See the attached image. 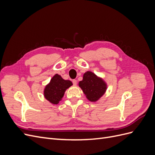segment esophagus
<instances>
[{"label": "esophagus", "instance_id": "1", "mask_svg": "<svg viewBox=\"0 0 155 155\" xmlns=\"http://www.w3.org/2000/svg\"><path fill=\"white\" fill-rule=\"evenodd\" d=\"M72 83L74 84V85H77V80H76V79H73Z\"/></svg>", "mask_w": 155, "mask_h": 155}]
</instances>
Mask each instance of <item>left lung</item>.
Returning <instances> with one entry per match:
<instances>
[{
  "label": "left lung",
  "instance_id": "left-lung-1",
  "mask_svg": "<svg viewBox=\"0 0 155 155\" xmlns=\"http://www.w3.org/2000/svg\"><path fill=\"white\" fill-rule=\"evenodd\" d=\"M79 86L87 99L92 102L97 101L104 94L107 90V83L95 74L87 71L83 74V80L79 82Z\"/></svg>",
  "mask_w": 155,
  "mask_h": 155
}]
</instances>
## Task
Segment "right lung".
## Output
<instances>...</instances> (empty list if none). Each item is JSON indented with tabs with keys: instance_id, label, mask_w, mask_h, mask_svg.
Returning <instances> with one entry per match:
<instances>
[{
	"instance_id": "right-lung-1",
	"label": "right lung",
	"mask_w": 155,
	"mask_h": 155,
	"mask_svg": "<svg viewBox=\"0 0 155 155\" xmlns=\"http://www.w3.org/2000/svg\"><path fill=\"white\" fill-rule=\"evenodd\" d=\"M72 85V83L70 80H64L61 76L56 74L45 87L44 96L51 104L57 105L61 100L67 89Z\"/></svg>"
}]
</instances>
